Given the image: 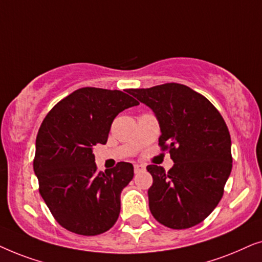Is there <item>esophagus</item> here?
I'll return each mask as SVG.
<instances>
[{"label":"esophagus","mask_w":262,"mask_h":262,"mask_svg":"<svg viewBox=\"0 0 262 262\" xmlns=\"http://www.w3.org/2000/svg\"><path fill=\"white\" fill-rule=\"evenodd\" d=\"M134 168H135V173L136 174H138V173H141V171L145 170V166H144V164H141V163H136Z\"/></svg>","instance_id":"34e87169"}]
</instances>
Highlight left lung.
<instances>
[{
  "label": "left lung",
  "mask_w": 262,
  "mask_h": 262,
  "mask_svg": "<svg viewBox=\"0 0 262 262\" xmlns=\"http://www.w3.org/2000/svg\"><path fill=\"white\" fill-rule=\"evenodd\" d=\"M159 120V145L174 166L150 164L149 209L164 227L187 229L218 205L232 167L231 139L223 117L199 93L180 83L128 89Z\"/></svg>",
  "instance_id": "obj_1"
}]
</instances>
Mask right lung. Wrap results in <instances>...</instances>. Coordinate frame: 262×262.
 <instances>
[{"mask_svg": "<svg viewBox=\"0 0 262 262\" xmlns=\"http://www.w3.org/2000/svg\"><path fill=\"white\" fill-rule=\"evenodd\" d=\"M137 105L121 91L84 87L60 100L42 120L33 169L39 193L67 230L95 236L117 222L120 193L134 178V166L119 162L98 171L93 146L106 144L114 118Z\"/></svg>", "mask_w": 262, "mask_h": 262, "instance_id": "right-lung-1", "label": "right lung"}]
</instances>
